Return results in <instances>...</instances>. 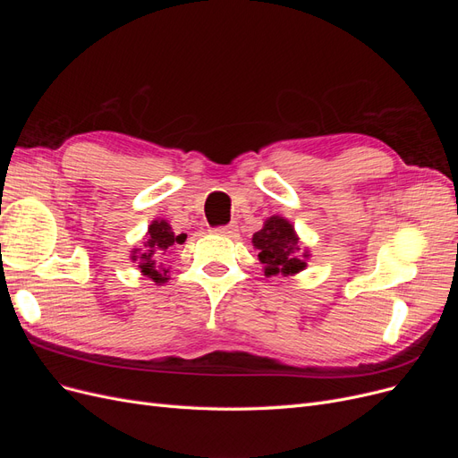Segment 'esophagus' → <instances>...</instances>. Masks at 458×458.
I'll return each instance as SVG.
<instances>
[{
	"label": "esophagus",
	"instance_id": "esophagus-1",
	"mask_svg": "<svg viewBox=\"0 0 458 458\" xmlns=\"http://www.w3.org/2000/svg\"><path fill=\"white\" fill-rule=\"evenodd\" d=\"M237 231V224H229V225H221V227H214L212 229V233H216V234H224V237H231V234Z\"/></svg>",
	"mask_w": 458,
	"mask_h": 458
}]
</instances>
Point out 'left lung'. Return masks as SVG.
Segmentation results:
<instances>
[{
    "label": "left lung",
    "mask_w": 458,
    "mask_h": 458,
    "mask_svg": "<svg viewBox=\"0 0 458 458\" xmlns=\"http://www.w3.org/2000/svg\"><path fill=\"white\" fill-rule=\"evenodd\" d=\"M254 248H258V258L263 263L266 276L271 275H296L306 269V258L310 252L303 250L300 256V239L294 225L281 216H271L263 227L254 233Z\"/></svg>",
    "instance_id": "left-lung-1"
}]
</instances>
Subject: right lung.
<instances>
[{
	"instance_id": "add662e5",
	"label": "right lung",
	"mask_w": 458,
	"mask_h": 458,
	"mask_svg": "<svg viewBox=\"0 0 458 458\" xmlns=\"http://www.w3.org/2000/svg\"><path fill=\"white\" fill-rule=\"evenodd\" d=\"M187 234H175L165 219H155L148 225L143 248H133L130 258L135 263V267L148 276L150 281L164 284L168 281V269L162 263L165 259L164 256L170 254L177 244H183Z\"/></svg>"
}]
</instances>
